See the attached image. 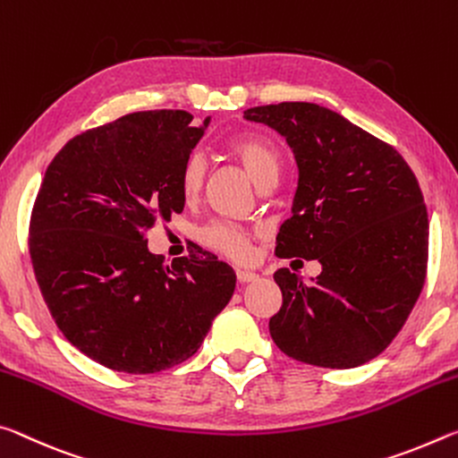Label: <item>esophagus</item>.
Wrapping results in <instances>:
<instances>
[{
  "label": "esophagus",
  "instance_id": "1",
  "mask_svg": "<svg viewBox=\"0 0 458 458\" xmlns=\"http://www.w3.org/2000/svg\"><path fill=\"white\" fill-rule=\"evenodd\" d=\"M256 278H258V276L253 272H247V269H237V282L247 284V282H253Z\"/></svg>",
  "mask_w": 458,
  "mask_h": 458
}]
</instances>
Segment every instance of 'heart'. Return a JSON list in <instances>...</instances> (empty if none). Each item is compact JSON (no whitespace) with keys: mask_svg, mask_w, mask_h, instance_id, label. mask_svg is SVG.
<instances>
[{"mask_svg":"<svg viewBox=\"0 0 458 458\" xmlns=\"http://www.w3.org/2000/svg\"><path fill=\"white\" fill-rule=\"evenodd\" d=\"M229 154L242 164L258 186L278 180L282 156L272 140L261 136H239L227 144ZM207 178V162L202 154L192 152L186 156L178 172V189L184 200H194L202 192ZM200 242L211 250L233 259L250 256V231L242 225L229 221H213L200 229Z\"/></svg>","mask_w":458,"mask_h":458,"instance_id":"1","label":"heart"}]
</instances>
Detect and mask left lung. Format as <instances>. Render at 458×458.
<instances>
[{
	"label": "left lung",
	"instance_id": "1",
	"mask_svg": "<svg viewBox=\"0 0 458 458\" xmlns=\"http://www.w3.org/2000/svg\"><path fill=\"white\" fill-rule=\"evenodd\" d=\"M245 119L286 138L298 164L292 216L276 256L318 259L304 284L282 267L269 335L296 361L349 369L377 357L422 292L428 213L406 160L386 141L317 103L261 105Z\"/></svg>",
	"mask_w": 458,
	"mask_h": 458
}]
</instances>
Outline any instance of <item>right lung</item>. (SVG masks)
I'll use <instances>...</instances> for the list:
<instances>
[{
    "mask_svg": "<svg viewBox=\"0 0 458 458\" xmlns=\"http://www.w3.org/2000/svg\"><path fill=\"white\" fill-rule=\"evenodd\" d=\"M208 125L182 109L138 111L74 136L47 168L30 216V258L69 343L114 371L158 373L197 353L233 296L213 253L164 266L156 221L182 213L178 172Z\"/></svg>",
    "mask_w": 458,
    "mask_h": 458,
    "instance_id": "add662e5",
    "label": "right lung"
}]
</instances>
